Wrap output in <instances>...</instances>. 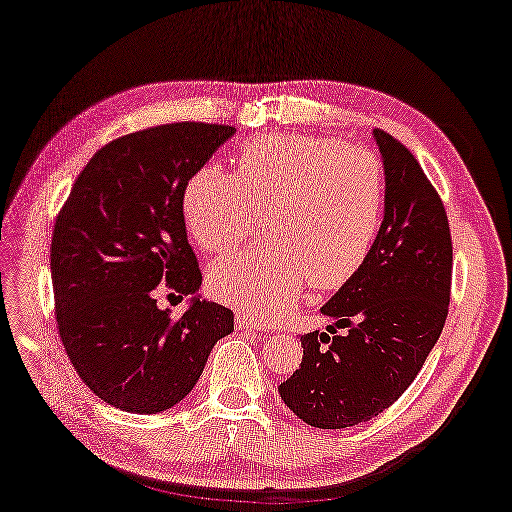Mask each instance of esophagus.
<instances>
[{"instance_id":"1","label":"esophagus","mask_w":512,"mask_h":512,"mask_svg":"<svg viewBox=\"0 0 512 512\" xmlns=\"http://www.w3.org/2000/svg\"><path fill=\"white\" fill-rule=\"evenodd\" d=\"M235 327L240 329V332H249V329H256V332H261V325L249 316V313H238L235 316Z\"/></svg>"}]
</instances>
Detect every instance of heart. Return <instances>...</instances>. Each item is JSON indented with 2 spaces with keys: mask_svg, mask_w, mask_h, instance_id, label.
Instances as JSON below:
<instances>
[{
  "mask_svg": "<svg viewBox=\"0 0 512 512\" xmlns=\"http://www.w3.org/2000/svg\"><path fill=\"white\" fill-rule=\"evenodd\" d=\"M382 169L371 153L297 132L251 139L235 176L208 164L185 190V222L196 245L229 251L261 231L270 240L208 267L212 293L240 309L279 313L304 286H343L380 229Z\"/></svg>",
  "mask_w": 512,
  "mask_h": 512,
  "instance_id": "b5f03b06",
  "label": "heart"
}]
</instances>
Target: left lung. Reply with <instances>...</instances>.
I'll use <instances>...</instances> for the list:
<instances>
[{"mask_svg": "<svg viewBox=\"0 0 512 512\" xmlns=\"http://www.w3.org/2000/svg\"><path fill=\"white\" fill-rule=\"evenodd\" d=\"M373 137L387 183L382 226L366 261L320 309L334 322L302 336V364L279 384L283 403L313 428L357 426L396 403L448 316L453 247L444 203L398 139L384 130Z\"/></svg>", "mask_w": 512, "mask_h": 512, "instance_id": "1", "label": "left lung"}]
</instances>
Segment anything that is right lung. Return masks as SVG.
Returning a JSON list of instances; mask_svg holds the SVG:
<instances>
[{"label": "right lung", "mask_w": 512, "mask_h": 512, "mask_svg": "<svg viewBox=\"0 0 512 512\" xmlns=\"http://www.w3.org/2000/svg\"><path fill=\"white\" fill-rule=\"evenodd\" d=\"M233 135L231 125L185 121L109 141L54 222L59 336L82 382L116 410L157 414L178 405L215 343L233 332V311L199 295L183 215L190 178ZM160 282L181 299L191 295L180 319L156 306Z\"/></svg>", "instance_id": "right-lung-1"}]
</instances>
